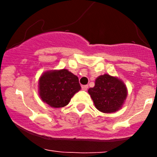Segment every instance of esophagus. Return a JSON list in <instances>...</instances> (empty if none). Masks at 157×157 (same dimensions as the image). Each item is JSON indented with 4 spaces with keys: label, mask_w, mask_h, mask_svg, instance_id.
<instances>
[{
    "label": "esophagus",
    "mask_w": 157,
    "mask_h": 157,
    "mask_svg": "<svg viewBox=\"0 0 157 157\" xmlns=\"http://www.w3.org/2000/svg\"><path fill=\"white\" fill-rule=\"evenodd\" d=\"M87 89H88V86L87 85H84V86H82V90H87Z\"/></svg>",
    "instance_id": "esophagus-1"
}]
</instances>
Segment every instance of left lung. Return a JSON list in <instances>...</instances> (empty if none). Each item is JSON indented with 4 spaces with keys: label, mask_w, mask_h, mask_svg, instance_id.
Masks as SVG:
<instances>
[{
    "label": "left lung",
    "mask_w": 157,
    "mask_h": 157,
    "mask_svg": "<svg viewBox=\"0 0 157 157\" xmlns=\"http://www.w3.org/2000/svg\"><path fill=\"white\" fill-rule=\"evenodd\" d=\"M88 92L96 108L105 113L119 110L127 95L124 83L107 74L99 76L96 79L94 87L89 89Z\"/></svg>",
    "instance_id": "8db88e82"
}]
</instances>
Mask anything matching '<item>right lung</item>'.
I'll use <instances>...</instances> for the list:
<instances>
[{"mask_svg":"<svg viewBox=\"0 0 157 157\" xmlns=\"http://www.w3.org/2000/svg\"><path fill=\"white\" fill-rule=\"evenodd\" d=\"M81 90L78 78L67 69L47 71L39 79V94L52 108L68 105L75 94Z\"/></svg>","mask_w":157,"mask_h":157,"instance_id":"right-lung-1","label":"right lung"}]
</instances>
